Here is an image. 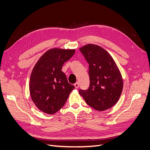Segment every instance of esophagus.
I'll return each instance as SVG.
<instances>
[{
	"instance_id": "34e87169",
	"label": "esophagus",
	"mask_w": 150,
	"mask_h": 150,
	"mask_svg": "<svg viewBox=\"0 0 150 150\" xmlns=\"http://www.w3.org/2000/svg\"><path fill=\"white\" fill-rule=\"evenodd\" d=\"M74 87H75V88L76 89H78V88H79V83H76L74 84Z\"/></svg>"
}]
</instances>
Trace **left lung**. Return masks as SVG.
I'll use <instances>...</instances> for the list:
<instances>
[{"label": "left lung", "mask_w": 150, "mask_h": 150, "mask_svg": "<svg viewBox=\"0 0 150 150\" xmlns=\"http://www.w3.org/2000/svg\"><path fill=\"white\" fill-rule=\"evenodd\" d=\"M79 50L89 64L90 85L79 93L94 110H108L118 101L123 87L118 67L110 54L98 45L87 44Z\"/></svg>", "instance_id": "8db88e82"}]
</instances>
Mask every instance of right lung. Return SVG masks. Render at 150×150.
Instances as JSON below:
<instances>
[{"label": "right lung", "mask_w": 150, "mask_h": 150, "mask_svg": "<svg viewBox=\"0 0 150 150\" xmlns=\"http://www.w3.org/2000/svg\"><path fill=\"white\" fill-rule=\"evenodd\" d=\"M74 52V49H49L35 64L30 74L29 91L32 100L39 110L49 115L56 113L75 88L61 71Z\"/></svg>", "instance_id": "right-lung-1"}]
</instances>
